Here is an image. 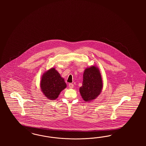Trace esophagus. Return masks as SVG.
<instances>
[{
  "mask_svg": "<svg viewBox=\"0 0 146 146\" xmlns=\"http://www.w3.org/2000/svg\"><path fill=\"white\" fill-rule=\"evenodd\" d=\"M68 87H69L70 88H73V87H74V84L70 83V84H68Z\"/></svg>",
  "mask_w": 146,
  "mask_h": 146,
  "instance_id": "1",
  "label": "esophagus"
}]
</instances>
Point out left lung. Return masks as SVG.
<instances>
[{
  "label": "left lung",
  "mask_w": 146,
  "mask_h": 146,
  "mask_svg": "<svg viewBox=\"0 0 146 146\" xmlns=\"http://www.w3.org/2000/svg\"><path fill=\"white\" fill-rule=\"evenodd\" d=\"M102 78L99 70L92 66L85 70L83 75L82 86L80 88V93L86 102L94 100L102 90Z\"/></svg>",
  "instance_id": "obj_1"
}]
</instances>
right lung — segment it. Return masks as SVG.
<instances>
[{
    "instance_id": "right-lung-1",
    "label": "right lung",
    "mask_w": 146,
    "mask_h": 146,
    "mask_svg": "<svg viewBox=\"0 0 146 146\" xmlns=\"http://www.w3.org/2000/svg\"><path fill=\"white\" fill-rule=\"evenodd\" d=\"M66 87L64 80L55 68L45 72L40 81V88L44 95L49 100L56 99L60 93Z\"/></svg>"
}]
</instances>
